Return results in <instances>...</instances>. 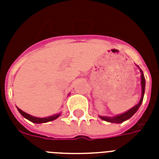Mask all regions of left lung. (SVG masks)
Listing matches in <instances>:
<instances>
[{
    "label": "left lung",
    "mask_w": 159,
    "mask_h": 159,
    "mask_svg": "<svg viewBox=\"0 0 159 159\" xmlns=\"http://www.w3.org/2000/svg\"><path fill=\"white\" fill-rule=\"evenodd\" d=\"M137 67L139 68V66ZM139 71H140L141 73V87H142V94H141V98L140 101L139 102V103L137 105H135L134 106H133L132 108L128 110L125 112H124L122 114H120V115H117V116H99V117L102 120L105 121H107V122H110V123H116V124H120V123H123L124 121L127 120L129 118H131L132 116L136 113V111H138L139 108L140 107L141 104H142V102H143V96H144V91H145V78H144V76H143V71L139 68Z\"/></svg>",
    "instance_id": "8db88e82"
}]
</instances>
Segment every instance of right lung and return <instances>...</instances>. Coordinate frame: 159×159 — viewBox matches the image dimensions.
Returning <instances> with one entry per match:
<instances>
[{"instance_id": "1", "label": "right lung", "mask_w": 159, "mask_h": 159, "mask_svg": "<svg viewBox=\"0 0 159 159\" xmlns=\"http://www.w3.org/2000/svg\"><path fill=\"white\" fill-rule=\"evenodd\" d=\"M18 109L19 112L21 114V116L25 117V119L29 120L31 122H33V123H35V124H42V123H47V122H49V121H52V120H56L57 118H58L60 116H61V113H58V114H54L53 116H48V117H44V118H39V117H35V116H30V115H29V114L25 113V111H21L20 109Z\"/></svg>"}]
</instances>
